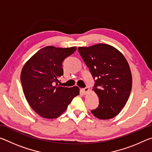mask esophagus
<instances>
[{"label": "esophagus", "mask_w": 152, "mask_h": 152, "mask_svg": "<svg viewBox=\"0 0 152 152\" xmlns=\"http://www.w3.org/2000/svg\"><path fill=\"white\" fill-rule=\"evenodd\" d=\"M81 91H82V93H83V94H86L88 93V92H89V88H88V87H86V88H82V89L81 90Z\"/></svg>", "instance_id": "34e87169"}]
</instances>
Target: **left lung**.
Returning <instances> with one entry per match:
<instances>
[{
  "label": "left lung",
  "instance_id": "obj_1",
  "mask_svg": "<svg viewBox=\"0 0 152 152\" xmlns=\"http://www.w3.org/2000/svg\"><path fill=\"white\" fill-rule=\"evenodd\" d=\"M79 53L96 78L92 88L99 104L91 112L99 119H110L119 114L129 97L132 76L123 53L112 45L99 43L79 47Z\"/></svg>",
  "mask_w": 152,
  "mask_h": 152
}]
</instances>
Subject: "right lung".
<instances>
[{
  "label": "right lung",
  "instance_id": "right-lung-1",
  "mask_svg": "<svg viewBox=\"0 0 152 152\" xmlns=\"http://www.w3.org/2000/svg\"><path fill=\"white\" fill-rule=\"evenodd\" d=\"M76 50V47L46 46L23 67L20 81L25 99L34 111L43 118L56 119L60 116L80 94L78 87H62L56 82L64 74L62 61Z\"/></svg>",
  "mask_w": 152,
  "mask_h": 152
}]
</instances>
